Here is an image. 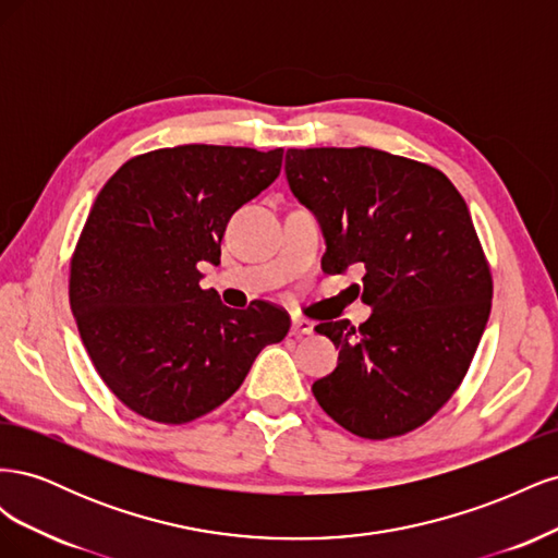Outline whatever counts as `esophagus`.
Returning <instances> with one entry per match:
<instances>
[{
	"mask_svg": "<svg viewBox=\"0 0 558 558\" xmlns=\"http://www.w3.org/2000/svg\"><path fill=\"white\" fill-rule=\"evenodd\" d=\"M291 332H293L295 337H302V335H312V332H314V324H312V320H307V318H302V316H293Z\"/></svg>",
	"mask_w": 558,
	"mask_h": 558,
	"instance_id": "esophagus-1",
	"label": "esophagus"
}]
</instances>
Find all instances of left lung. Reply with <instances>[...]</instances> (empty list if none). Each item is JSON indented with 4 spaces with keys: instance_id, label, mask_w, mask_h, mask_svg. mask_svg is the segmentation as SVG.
Returning <instances> with one entry per match:
<instances>
[{
    "instance_id": "left-lung-1",
    "label": "left lung",
    "mask_w": 558,
    "mask_h": 558,
    "mask_svg": "<svg viewBox=\"0 0 558 558\" xmlns=\"http://www.w3.org/2000/svg\"><path fill=\"white\" fill-rule=\"evenodd\" d=\"M283 170L324 232V269H363L356 289L373 307L359 328L316 326L340 359L314 398L367 440L418 428L459 388L492 312L465 199L435 167L367 146L289 148Z\"/></svg>"
}]
</instances>
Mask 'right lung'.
<instances>
[{
    "mask_svg": "<svg viewBox=\"0 0 558 558\" xmlns=\"http://www.w3.org/2000/svg\"><path fill=\"white\" fill-rule=\"evenodd\" d=\"M283 148L189 144L128 160L99 191L72 258L83 347L132 412L189 424L223 404L291 328L256 300L226 307L202 263H221L230 216L281 172Z\"/></svg>",
    "mask_w": 558,
    "mask_h": 558,
    "instance_id": "obj_1",
    "label": "right lung"
}]
</instances>
